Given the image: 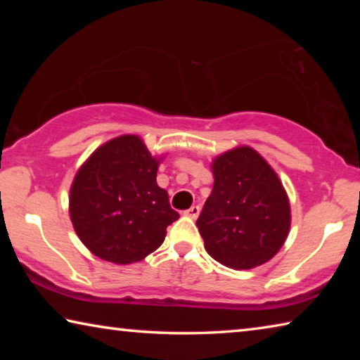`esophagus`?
Listing matches in <instances>:
<instances>
[{
  "mask_svg": "<svg viewBox=\"0 0 360 360\" xmlns=\"http://www.w3.org/2000/svg\"><path fill=\"white\" fill-rule=\"evenodd\" d=\"M184 214L187 216V217H191V219H197L198 217V214H200V206H192L191 210H187Z\"/></svg>",
  "mask_w": 360,
  "mask_h": 360,
  "instance_id": "34e87169",
  "label": "esophagus"
}]
</instances>
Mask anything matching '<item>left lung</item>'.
I'll return each mask as SVG.
<instances>
[{"instance_id":"obj_1","label":"left lung","mask_w":360,"mask_h":360,"mask_svg":"<svg viewBox=\"0 0 360 360\" xmlns=\"http://www.w3.org/2000/svg\"><path fill=\"white\" fill-rule=\"evenodd\" d=\"M212 192L197 221L205 249L233 270L266 264L290 230V203L281 179L251 146L212 158Z\"/></svg>"}]
</instances>
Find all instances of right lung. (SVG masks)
Returning <instances> with one entry per match:
<instances>
[{
	"instance_id": "obj_1",
	"label": "right lung",
	"mask_w": 360,
	"mask_h": 360,
	"mask_svg": "<svg viewBox=\"0 0 360 360\" xmlns=\"http://www.w3.org/2000/svg\"><path fill=\"white\" fill-rule=\"evenodd\" d=\"M165 154L154 157L138 135L96 148L72 179L70 217L79 240L101 260L129 265L160 248L179 217L157 184Z\"/></svg>"
}]
</instances>
